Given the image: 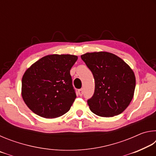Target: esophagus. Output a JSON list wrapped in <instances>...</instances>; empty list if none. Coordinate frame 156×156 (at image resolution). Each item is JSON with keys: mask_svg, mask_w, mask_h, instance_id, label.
Instances as JSON below:
<instances>
[{"mask_svg": "<svg viewBox=\"0 0 156 156\" xmlns=\"http://www.w3.org/2000/svg\"><path fill=\"white\" fill-rule=\"evenodd\" d=\"M78 94H79V96H82V95L83 94V89H78Z\"/></svg>", "mask_w": 156, "mask_h": 156, "instance_id": "34e87169", "label": "esophagus"}]
</instances>
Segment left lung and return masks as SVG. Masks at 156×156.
Here are the masks:
<instances>
[{
  "instance_id": "1",
  "label": "left lung",
  "mask_w": 156,
  "mask_h": 156,
  "mask_svg": "<svg viewBox=\"0 0 156 156\" xmlns=\"http://www.w3.org/2000/svg\"><path fill=\"white\" fill-rule=\"evenodd\" d=\"M81 58L95 80L94 94L87 100L90 110L101 117H113L122 113L130 104L135 91L133 70L112 53H86Z\"/></svg>"
}]
</instances>
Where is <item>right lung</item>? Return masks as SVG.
<instances>
[{
	"label": "right lung",
	"mask_w": 156,
	"mask_h": 156,
	"mask_svg": "<svg viewBox=\"0 0 156 156\" xmlns=\"http://www.w3.org/2000/svg\"><path fill=\"white\" fill-rule=\"evenodd\" d=\"M77 60L74 55H48L26 70L21 94L34 113L55 118L70 109L76 98L70 69Z\"/></svg>",
	"instance_id": "1"
}]
</instances>
